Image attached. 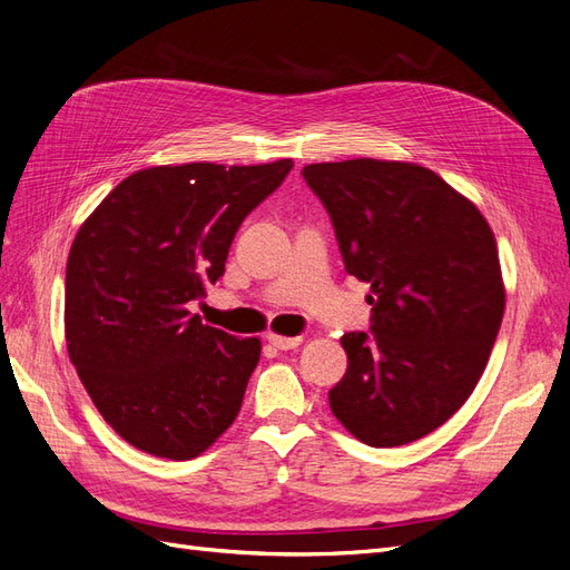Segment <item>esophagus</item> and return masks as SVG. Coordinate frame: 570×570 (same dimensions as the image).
Wrapping results in <instances>:
<instances>
[{
  "instance_id": "1",
  "label": "esophagus",
  "mask_w": 570,
  "mask_h": 570,
  "mask_svg": "<svg viewBox=\"0 0 570 570\" xmlns=\"http://www.w3.org/2000/svg\"><path fill=\"white\" fill-rule=\"evenodd\" d=\"M266 340L271 342V344H275V347L278 350H295V347H299V344L304 342V337H287V335H275V333H268L266 335Z\"/></svg>"
}]
</instances>
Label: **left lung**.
Listing matches in <instances>:
<instances>
[{
	"label": "left lung",
	"instance_id": "left-lung-1",
	"mask_svg": "<svg viewBox=\"0 0 570 570\" xmlns=\"http://www.w3.org/2000/svg\"><path fill=\"white\" fill-rule=\"evenodd\" d=\"M333 218L344 268L371 285V331L342 335L335 419L371 446L433 433L488 366L507 287L488 218L435 170L352 159L304 166Z\"/></svg>",
	"mask_w": 570,
	"mask_h": 570
}]
</instances>
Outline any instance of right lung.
Listing matches in <instances>:
<instances>
[{"label":"right lung","mask_w":570,"mask_h":570,"mask_svg":"<svg viewBox=\"0 0 570 570\" xmlns=\"http://www.w3.org/2000/svg\"><path fill=\"white\" fill-rule=\"evenodd\" d=\"M292 166L135 170L76 233L66 350L101 419L140 452L195 459L237 419L262 340L204 325L187 304L220 278L239 223Z\"/></svg>","instance_id":"right-lung-1"}]
</instances>
